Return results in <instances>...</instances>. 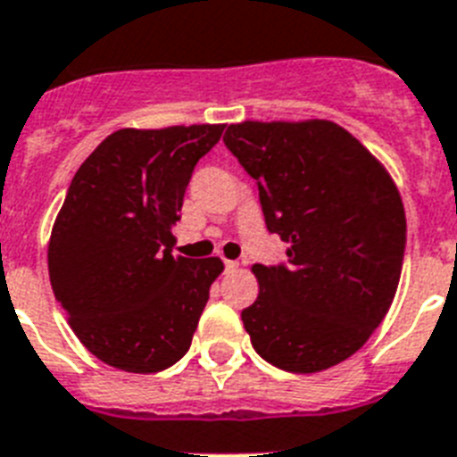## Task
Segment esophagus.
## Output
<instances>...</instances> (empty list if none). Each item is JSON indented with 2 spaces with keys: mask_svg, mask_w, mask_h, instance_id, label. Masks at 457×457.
I'll use <instances>...</instances> for the list:
<instances>
[{
  "mask_svg": "<svg viewBox=\"0 0 457 457\" xmlns=\"http://www.w3.org/2000/svg\"><path fill=\"white\" fill-rule=\"evenodd\" d=\"M225 270L237 271V270H239V262H237V260H225Z\"/></svg>",
  "mask_w": 457,
  "mask_h": 457,
  "instance_id": "obj_1",
  "label": "esophagus"
}]
</instances>
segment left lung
<instances>
[{
  "mask_svg": "<svg viewBox=\"0 0 457 457\" xmlns=\"http://www.w3.org/2000/svg\"><path fill=\"white\" fill-rule=\"evenodd\" d=\"M258 181L267 229L287 264H253L258 300L241 312L270 365L313 374L365 346L402 274L406 218L377 157L332 120L229 125L222 137Z\"/></svg>",
  "mask_w": 457,
  "mask_h": 457,
  "instance_id": "obj_1",
  "label": "left lung"
}]
</instances>
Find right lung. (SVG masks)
<instances>
[{
	"label": "right lung",
	"instance_id": "obj_1",
	"mask_svg": "<svg viewBox=\"0 0 457 457\" xmlns=\"http://www.w3.org/2000/svg\"><path fill=\"white\" fill-rule=\"evenodd\" d=\"M222 128L118 129L71 179L48 274L80 344L106 365L155 374L190 348L222 260L174 255L171 228L195 164Z\"/></svg>",
	"mask_w": 457,
	"mask_h": 457
}]
</instances>
